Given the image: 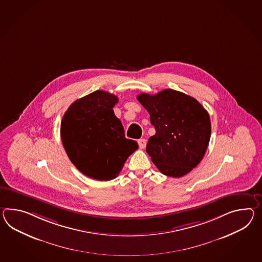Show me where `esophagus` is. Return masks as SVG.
<instances>
[{"mask_svg":"<svg viewBox=\"0 0 262 262\" xmlns=\"http://www.w3.org/2000/svg\"><path fill=\"white\" fill-rule=\"evenodd\" d=\"M138 145L141 149H144L146 146H147V140L146 139H139L138 140Z\"/></svg>","mask_w":262,"mask_h":262,"instance_id":"obj_1","label":"esophagus"}]
</instances>
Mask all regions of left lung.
Listing matches in <instances>:
<instances>
[{
  "label": "left lung",
  "instance_id": "left-lung-1",
  "mask_svg": "<svg viewBox=\"0 0 262 262\" xmlns=\"http://www.w3.org/2000/svg\"><path fill=\"white\" fill-rule=\"evenodd\" d=\"M137 99L156 130L146 147L154 165L174 178L190 172L203 159L210 140L207 111L194 97L172 89L154 96L142 93Z\"/></svg>",
  "mask_w": 262,
  "mask_h": 262
}]
</instances>
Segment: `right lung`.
Wrapping results in <instances>:
<instances>
[{"instance_id":"add662e5","label":"right lung","mask_w":262,"mask_h":262,"mask_svg":"<svg viewBox=\"0 0 262 262\" xmlns=\"http://www.w3.org/2000/svg\"><path fill=\"white\" fill-rule=\"evenodd\" d=\"M118 98L98 90L71 105L62 117L60 136L65 151L77 169L98 181L115 179L137 142L125 137L113 108Z\"/></svg>"}]
</instances>
